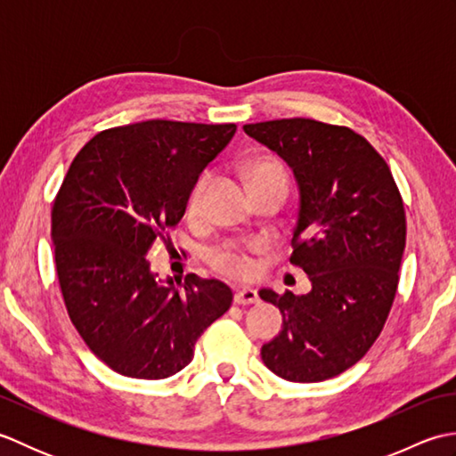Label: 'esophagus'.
I'll return each instance as SVG.
<instances>
[{
	"mask_svg": "<svg viewBox=\"0 0 456 456\" xmlns=\"http://www.w3.org/2000/svg\"><path fill=\"white\" fill-rule=\"evenodd\" d=\"M258 292L255 288H239L235 289V304L239 305H248V304H258Z\"/></svg>",
	"mask_w": 456,
	"mask_h": 456,
	"instance_id": "obj_1",
	"label": "esophagus"
}]
</instances>
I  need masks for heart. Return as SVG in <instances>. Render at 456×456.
I'll list each match as a JSON object with an SVG mask.
<instances>
[{
	"instance_id": "heart-1",
	"label": "heart",
	"mask_w": 456,
	"mask_h": 456,
	"mask_svg": "<svg viewBox=\"0 0 456 456\" xmlns=\"http://www.w3.org/2000/svg\"><path fill=\"white\" fill-rule=\"evenodd\" d=\"M268 176H284L282 168L274 162H255L250 167V180H260V178H268ZM208 180L201 178L198 180L196 186H193L190 198H188V211L196 213L201 208L203 201V191H206ZM256 245H237V243H227L221 245L217 248H213L209 253V265L217 270L221 274L233 276V278H250L255 274V260L250 256V250H255Z\"/></svg>"
}]
</instances>
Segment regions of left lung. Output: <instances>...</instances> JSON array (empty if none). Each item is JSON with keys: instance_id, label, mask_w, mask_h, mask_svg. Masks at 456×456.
I'll return each mask as SVG.
<instances>
[{"instance_id": "obj_1", "label": "left lung", "mask_w": 456, "mask_h": 456, "mask_svg": "<svg viewBox=\"0 0 456 456\" xmlns=\"http://www.w3.org/2000/svg\"><path fill=\"white\" fill-rule=\"evenodd\" d=\"M243 129L294 174L289 263L312 280L304 296L260 289L282 314L260 356L284 380L323 382L361 361L390 314L405 248L403 201L388 164L348 127L294 118Z\"/></svg>"}]
</instances>
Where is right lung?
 I'll use <instances>...</instances> for the list:
<instances>
[{
    "label": "right lung",
    "instance_id": "right-lung-1",
    "mask_svg": "<svg viewBox=\"0 0 456 456\" xmlns=\"http://www.w3.org/2000/svg\"><path fill=\"white\" fill-rule=\"evenodd\" d=\"M235 123L151 119L102 131L76 154L53 208L58 282L74 327L111 370L162 380L191 362L233 292L190 274L174 286L149 250L176 229L200 174Z\"/></svg>",
    "mask_w": 456,
    "mask_h": 456
}]
</instances>
